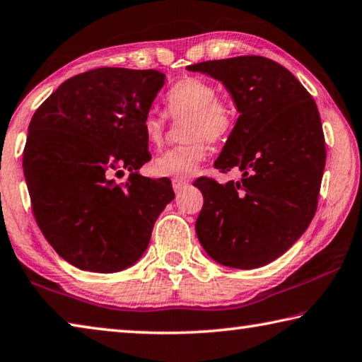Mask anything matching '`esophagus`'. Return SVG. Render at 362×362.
<instances>
[{"mask_svg":"<svg viewBox=\"0 0 362 362\" xmlns=\"http://www.w3.org/2000/svg\"><path fill=\"white\" fill-rule=\"evenodd\" d=\"M171 186H173L175 192H181L182 189L187 186V181H185V180H171Z\"/></svg>","mask_w":362,"mask_h":362,"instance_id":"34e87169","label":"esophagus"}]
</instances>
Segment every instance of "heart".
<instances>
[{
  "instance_id": "heart-1",
  "label": "heart",
  "mask_w": 362,
  "mask_h": 362,
  "mask_svg": "<svg viewBox=\"0 0 362 362\" xmlns=\"http://www.w3.org/2000/svg\"><path fill=\"white\" fill-rule=\"evenodd\" d=\"M168 114L173 119L189 117L185 125L187 143L165 151L152 162V173L157 176L189 180L206 157V139L218 141L232 130L233 111L227 101L218 98L211 82L200 78H185L170 87L165 97ZM167 119L156 110L143 117V133L152 148L163 141Z\"/></svg>"
}]
</instances>
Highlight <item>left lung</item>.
I'll return each instance as SVG.
<instances>
[{"label":"left lung","mask_w":362,"mask_h":362,"mask_svg":"<svg viewBox=\"0 0 362 362\" xmlns=\"http://www.w3.org/2000/svg\"><path fill=\"white\" fill-rule=\"evenodd\" d=\"M187 69L223 82L240 112L214 168H238L242 180L219 185L204 176L194 182L204 194L199 242L226 267H262L286 252L315 216L326 165L318 107L293 73L265 57Z\"/></svg>","instance_id":"obj_1"}]
</instances>
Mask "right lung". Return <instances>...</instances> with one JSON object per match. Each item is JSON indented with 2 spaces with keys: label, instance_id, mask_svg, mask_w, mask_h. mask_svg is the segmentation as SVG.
<instances>
[{
  "label": "right lung",
  "instance_id": "1",
  "mask_svg": "<svg viewBox=\"0 0 362 362\" xmlns=\"http://www.w3.org/2000/svg\"><path fill=\"white\" fill-rule=\"evenodd\" d=\"M163 82L156 69H90L63 82L31 117L23 151L31 208L42 235L74 267H130L175 199L167 177L138 173L151 160L143 117ZM124 169L129 180L116 185L110 176Z\"/></svg>",
  "mask_w": 362,
  "mask_h": 362
}]
</instances>
